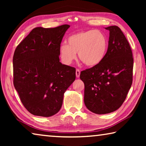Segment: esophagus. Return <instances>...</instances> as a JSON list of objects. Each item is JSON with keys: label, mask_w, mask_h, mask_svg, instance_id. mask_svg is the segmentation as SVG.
<instances>
[{"label": "esophagus", "mask_w": 146, "mask_h": 146, "mask_svg": "<svg viewBox=\"0 0 146 146\" xmlns=\"http://www.w3.org/2000/svg\"><path fill=\"white\" fill-rule=\"evenodd\" d=\"M80 71L79 69H76V76L77 78L80 77Z\"/></svg>", "instance_id": "1"}]
</instances>
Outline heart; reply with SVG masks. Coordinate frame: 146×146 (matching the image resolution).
<instances>
[{"mask_svg": "<svg viewBox=\"0 0 146 146\" xmlns=\"http://www.w3.org/2000/svg\"><path fill=\"white\" fill-rule=\"evenodd\" d=\"M108 49V40L103 32L90 29L71 35L68 38V44H62L59 53L63 62L70 65L78 58L85 65L94 67L104 58Z\"/></svg>", "mask_w": 146, "mask_h": 146, "instance_id": "obj_1", "label": "heart"}]
</instances>
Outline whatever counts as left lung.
I'll use <instances>...</instances> for the list:
<instances>
[{"mask_svg": "<svg viewBox=\"0 0 146 146\" xmlns=\"http://www.w3.org/2000/svg\"><path fill=\"white\" fill-rule=\"evenodd\" d=\"M110 31L107 53L98 65L81 71L84 83V104L96 114H106L119 108L133 82V58L129 42L117 26Z\"/></svg>", "mask_w": 146, "mask_h": 146, "instance_id": "8db88e82", "label": "left lung"}]
</instances>
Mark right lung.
Returning <instances> with one entry per match:
<instances>
[{
    "label": "right lung",
    "instance_id": "1",
    "mask_svg": "<svg viewBox=\"0 0 146 146\" xmlns=\"http://www.w3.org/2000/svg\"><path fill=\"white\" fill-rule=\"evenodd\" d=\"M70 27L34 28L15 51L13 84L23 104L34 115L57 113L64 93L75 80V68L59 59L61 42Z\"/></svg>",
    "mask_w": 146,
    "mask_h": 146
}]
</instances>
